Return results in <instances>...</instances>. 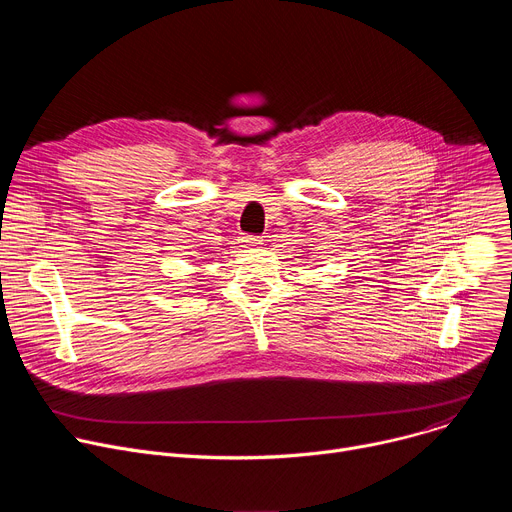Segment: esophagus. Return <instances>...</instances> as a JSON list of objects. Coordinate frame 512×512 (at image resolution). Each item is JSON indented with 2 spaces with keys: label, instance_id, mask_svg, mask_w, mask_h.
<instances>
[{
  "label": "esophagus",
  "instance_id": "obj_1",
  "mask_svg": "<svg viewBox=\"0 0 512 512\" xmlns=\"http://www.w3.org/2000/svg\"><path fill=\"white\" fill-rule=\"evenodd\" d=\"M261 245H263V239H261V237L249 235V237H243V239H241V247H245V249H257V247H261Z\"/></svg>",
  "mask_w": 512,
  "mask_h": 512
}]
</instances>
